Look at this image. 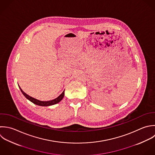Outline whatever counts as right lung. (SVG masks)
Segmentation results:
<instances>
[{"instance_id":"right-lung-1","label":"right lung","mask_w":155,"mask_h":155,"mask_svg":"<svg viewBox=\"0 0 155 155\" xmlns=\"http://www.w3.org/2000/svg\"><path fill=\"white\" fill-rule=\"evenodd\" d=\"M19 88L21 92V93L23 94V95L30 101H31L32 103H33L34 104L38 105V106H52L55 104L58 103L59 102H60L62 99L63 98L64 96V91L55 99L52 100H50V101H40L38 100H37L32 97H30L29 95H28V94H26L25 92H24L22 89L20 88V87L19 86Z\"/></svg>"}]
</instances>
